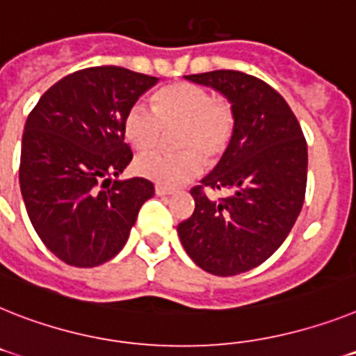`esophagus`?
Masks as SVG:
<instances>
[{
    "label": "esophagus",
    "mask_w": 356,
    "mask_h": 356,
    "mask_svg": "<svg viewBox=\"0 0 356 356\" xmlns=\"http://www.w3.org/2000/svg\"><path fill=\"white\" fill-rule=\"evenodd\" d=\"M155 193H157V195H172L173 190L172 188H166V186H161V184H157V186H155Z\"/></svg>",
    "instance_id": "esophagus-1"
}]
</instances>
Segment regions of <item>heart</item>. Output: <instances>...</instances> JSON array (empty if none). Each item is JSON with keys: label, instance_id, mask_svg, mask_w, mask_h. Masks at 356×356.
Returning <instances> with one entry per match:
<instances>
[{"label": "heart", "instance_id": "obj_1", "mask_svg": "<svg viewBox=\"0 0 356 356\" xmlns=\"http://www.w3.org/2000/svg\"><path fill=\"white\" fill-rule=\"evenodd\" d=\"M183 124L177 145L186 148L177 154L154 150L139 155L136 172L161 186H181L201 175L206 159L222 154L234 134V110L226 101L193 83H173L154 95V108L136 103L122 121V134L137 150L157 145L164 127Z\"/></svg>", "mask_w": 356, "mask_h": 356}]
</instances>
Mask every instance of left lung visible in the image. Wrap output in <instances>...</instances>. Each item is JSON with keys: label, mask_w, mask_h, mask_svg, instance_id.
<instances>
[{"label": "left lung", "mask_w": 356, "mask_h": 356, "mask_svg": "<svg viewBox=\"0 0 356 356\" xmlns=\"http://www.w3.org/2000/svg\"><path fill=\"white\" fill-rule=\"evenodd\" d=\"M184 79L224 95L235 127L217 166L190 192L195 210L177 234L199 268L232 277L270 259L293 228L306 195V139L284 97L257 77L215 70ZM204 186L230 195L208 200Z\"/></svg>", "instance_id": "1"}]
</instances>
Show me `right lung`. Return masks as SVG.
Returning <instances> with one entry per match:
<instances>
[{"label":"right lung","instance_id":"obj_1","mask_svg":"<svg viewBox=\"0 0 356 356\" xmlns=\"http://www.w3.org/2000/svg\"><path fill=\"white\" fill-rule=\"evenodd\" d=\"M159 77L121 67H92L41 95L21 139L19 186L43 244L77 268L110 261L127 244L148 179H119L132 161L122 121Z\"/></svg>","mask_w":356,"mask_h":356}]
</instances>
